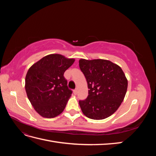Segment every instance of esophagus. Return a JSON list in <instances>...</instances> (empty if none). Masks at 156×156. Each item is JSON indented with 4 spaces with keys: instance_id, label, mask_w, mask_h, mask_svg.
Here are the masks:
<instances>
[{
    "instance_id": "esophagus-1",
    "label": "esophagus",
    "mask_w": 156,
    "mask_h": 156,
    "mask_svg": "<svg viewBox=\"0 0 156 156\" xmlns=\"http://www.w3.org/2000/svg\"><path fill=\"white\" fill-rule=\"evenodd\" d=\"M74 95H76V94H77V90H74L73 91Z\"/></svg>"
}]
</instances>
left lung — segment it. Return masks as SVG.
I'll return each instance as SVG.
<instances>
[{
  "label": "left lung",
  "mask_w": 156,
  "mask_h": 156,
  "mask_svg": "<svg viewBox=\"0 0 156 156\" xmlns=\"http://www.w3.org/2000/svg\"><path fill=\"white\" fill-rule=\"evenodd\" d=\"M79 62L89 88L87 98L79 101L83 113L94 120L111 116L120 106L127 92V79L123 70L108 60L81 58Z\"/></svg>",
  "instance_id": "left-lung-1"
}]
</instances>
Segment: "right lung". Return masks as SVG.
I'll return each instance as SVG.
<instances>
[{
    "label": "right lung",
    "mask_w": 156,
    "mask_h": 156,
    "mask_svg": "<svg viewBox=\"0 0 156 156\" xmlns=\"http://www.w3.org/2000/svg\"><path fill=\"white\" fill-rule=\"evenodd\" d=\"M75 62L60 54L48 55L33 64L25 77V90L34 110L42 117L51 119L64 110L72 91L64 77Z\"/></svg>",
    "instance_id": "right-lung-1"
}]
</instances>
